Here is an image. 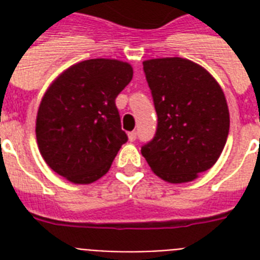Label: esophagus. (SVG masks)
<instances>
[{
  "label": "esophagus",
  "mask_w": 260,
  "mask_h": 260,
  "mask_svg": "<svg viewBox=\"0 0 260 260\" xmlns=\"http://www.w3.org/2000/svg\"><path fill=\"white\" fill-rule=\"evenodd\" d=\"M136 136H138V134H136L135 131L129 132V134H128V139H129V142H135V140H136Z\"/></svg>",
  "instance_id": "34e87169"
}]
</instances>
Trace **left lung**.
<instances>
[{
	"mask_svg": "<svg viewBox=\"0 0 260 260\" xmlns=\"http://www.w3.org/2000/svg\"><path fill=\"white\" fill-rule=\"evenodd\" d=\"M143 70L158 128L142 155L163 181L190 182L220 158L230 132L225 95L216 79L183 58L150 59Z\"/></svg>",
	"mask_w": 260,
	"mask_h": 260,
	"instance_id": "left-lung-1",
	"label": "left lung"
}]
</instances>
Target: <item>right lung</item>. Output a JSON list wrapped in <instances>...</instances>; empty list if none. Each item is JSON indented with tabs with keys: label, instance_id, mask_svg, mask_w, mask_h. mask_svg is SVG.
<instances>
[{
	"label": "right lung",
	"instance_id": "right-lung-1",
	"mask_svg": "<svg viewBox=\"0 0 260 260\" xmlns=\"http://www.w3.org/2000/svg\"><path fill=\"white\" fill-rule=\"evenodd\" d=\"M132 75L129 63L89 59L69 67L51 83L39 106L36 139L55 173L86 185L109 171L128 140L116 97Z\"/></svg>",
	"mask_w": 260,
	"mask_h": 260
}]
</instances>
